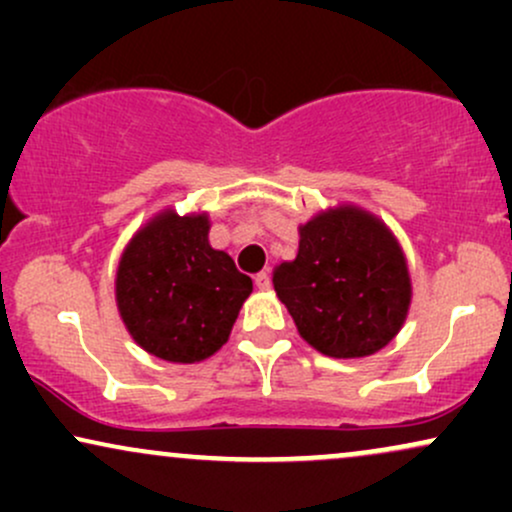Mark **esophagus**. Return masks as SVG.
Listing matches in <instances>:
<instances>
[{
  "label": "esophagus",
  "mask_w": 512,
  "mask_h": 512,
  "mask_svg": "<svg viewBox=\"0 0 512 512\" xmlns=\"http://www.w3.org/2000/svg\"><path fill=\"white\" fill-rule=\"evenodd\" d=\"M255 286L257 289H269V286H272V276H269V272H260V274H255Z\"/></svg>",
  "instance_id": "obj_1"
}]
</instances>
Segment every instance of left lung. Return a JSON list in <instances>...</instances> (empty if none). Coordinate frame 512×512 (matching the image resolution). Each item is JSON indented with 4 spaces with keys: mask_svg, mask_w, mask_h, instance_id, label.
<instances>
[{
    "mask_svg": "<svg viewBox=\"0 0 512 512\" xmlns=\"http://www.w3.org/2000/svg\"><path fill=\"white\" fill-rule=\"evenodd\" d=\"M274 291L305 342L334 358L383 349L411 301L397 240L356 207L325 211L301 226L296 260L274 269Z\"/></svg>",
    "mask_w": 512,
    "mask_h": 512,
    "instance_id": "8db88e82",
    "label": "left lung"
}]
</instances>
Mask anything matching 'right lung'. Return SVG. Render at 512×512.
<instances>
[{
    "label": "right lung",
    "instance_id": "right-lung-1",
    "mask_svg": "<svg viewBox=\"0 0 512 512\" xmlns=\"http://www.w3.org/2000/svg\"><path fill=\"white\" fill-rule=\"evenodd\" d=\"M207 216L163 211L127 245L115 296L122 322L163 361L195 363L228 342L252 279L209 245Z\"/></svg>",
    "mask_w": 512,
    "mask_h": 512
}]
</instances>
